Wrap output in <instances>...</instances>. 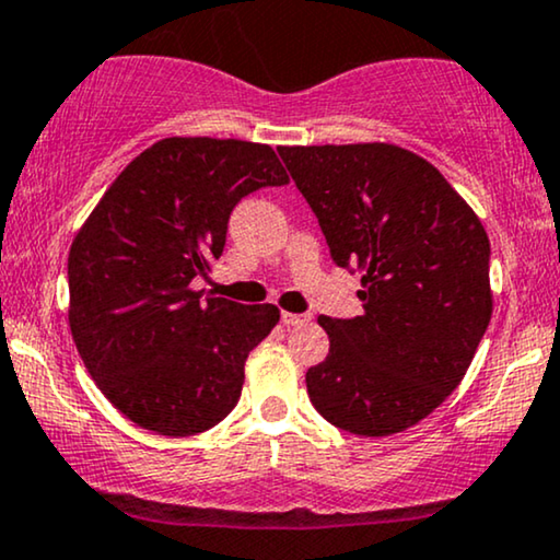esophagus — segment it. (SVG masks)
<instances>
[{
  "label": "esophagus",
  "mask_w": 560,
  "mask_h": 560,
  "mask_svg": "<svg viewBox=\"0 0 560 560\" xmlns=\"http://www.w3.org/2000/svg\"><path fill=\"white\" fill-rule=\"evenodd\" d=\"M313 320V317L310 315H300V313H281V323L287 325V328H296V325H304V323H310Z\"/></svg>",
  "instance_id": "obj_1"
}]
</instances>
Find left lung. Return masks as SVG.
Masks as SVG:
<instances>
[{
	"label": "left lung",
	"mask_w": 560,
	"mask_h": 560,
	"mask_svg": "<svg viewBox=\"0 0 560 560\" xmlns=\"http://www.w3.org/2000/svg\"><path fill=\"white\" fill-rule=\"evenodd\" d=\"M330 256L362 273L364 313L323 315L325 362L307 395L332 427L390 436L463 382L493 313L488 235L463 196L395 144L279 147Z\"/></svg>",
	"instance_id": "1"
}]
</instances>
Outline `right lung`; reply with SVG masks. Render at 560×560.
Here are the masks:
<instances>
[{
  "instance_id": "right-lung-1",
  "label": "right lung",
  "mask_w": 560,
  "mask_h": 560,
  "mask_svg": "<svg viewBox=\"0 0 560 560\" xmlns=\"http://www.w3.org/2000/svg\"><path fill=\"white\" fill-rule=\"evenodd\" d=\"M289 183L268 144L170 137L110 183L69 250V328L105 398L137 427L190 436L237 406L276 304L190 289L222 256L240 198Z\"/></svg>"
}]
</instances>
